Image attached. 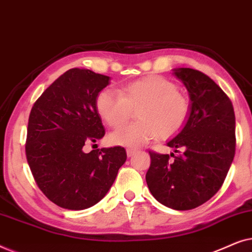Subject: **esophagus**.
I'll list each match as a JSON object with an SVG mask.
<instances>
[{
  "label": "esophagus",
  "instance_id": "obj_1",
  "mask_svg": "<svg viewBox=\"0 0 252 252\" xmlns=\"http://www.w3.org/2000/svg\"><path fill=\"white\" fill-rule=\"evenodd\" d=\"M126 153H127V156H128V157H132L133 155L136 153V150H135V149H133V148H127V149H126Z\"/></svg>",
  "mask_w": 252,
  "mask_h": 252
}]
</instances>
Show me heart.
I'll return each mask as SVG.
<instances>
[{
	"label": "heart",
	"mask_w": 252,
	"mask_h": 252,
	"mask_svg": "<svg viewBox=\"0 0 252 252\" xmlns=\"http://www.w3.org/2000/svg\"><path fill=\"white\" fill-rule=\"evenodd\" d=\"M95 108L112 128L123 126L135 110L139 120L112 132L110 141L117 146L139 147L158 135L170 139L178 134L187 123L191 106L174 81L153 74L122 86L118 94L102 89L96 95Z\"/></svg>",
	"instance_id": "b5f03b06"
}]
</instances>
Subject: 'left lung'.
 <instances>
[{"label":"left lung","instance_id":"1","mask_svg":"<svg viewBox=\"0 0 252 252\" xmlns=\"http://www.w3.org/2000/svg\"><path fill=\"white\" fill-rule=\"evenodd\" d=\"M174 74L190 96V115L167 142L179 154H171L173 160L170 155L149 151L146 180L158 202L184 211L204 204L225 181L235 155V113L228 96L203 72L181 67Z\"/></svg>","mask_w":252,"mask_h":252}]
</instances>
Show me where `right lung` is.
Returning <instances> with one entry per match:
<instances>
[{"mask_svg":"<svg viewBox=\"0 0 252 252\" xmlns=\"http://www.w3.org/2000/svg\"><path fill=\"white\" fill-rule=\"evenodd\" d=\"M110 78L85 68L58 77L31 110L27 163L40 190L67 210L91 208L104 197L127 155L123 147L86 154V144L104 136L96 95Z\"/></svg>","mask_w":252,"mask_h":252,"instance_id":"add662e5","label":"right lung"}]
</instances>
